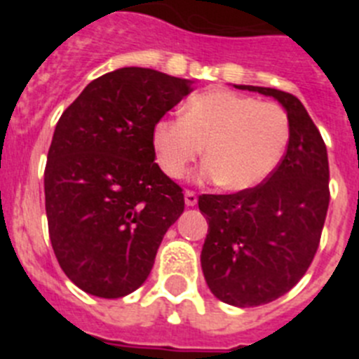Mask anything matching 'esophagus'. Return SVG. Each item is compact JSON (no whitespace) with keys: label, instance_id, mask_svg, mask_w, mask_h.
<instances>
[{"label":"esophagus","instance_id":"1","mask_svg":"<svg viewBox=\"0 0 359 359\" xmlns=\"http://www.w3.org/2000/svg\"><path fill=\"white\" fill-rule=\"evenodd\" d=\"M196 203H198V196H196V192H192V190H187V192H185V205H187V207H194Z\"/></svg>","mask_w":359,"mask_h":359}]
</instances>
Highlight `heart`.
I'll use <instances>...</instances> for the list:
<instances>
[{
  "instance_id": "heart-1",
  "label": "heart",
  "mask_w": 359,
  "mask_h": 359,
  "mask_svg": "<svg viewBox=\"0 0 359 359\" xmlns=\"http://www.w3.org/2000/svg\"><path fill=\"white\" fill-rule=\"evenodd\" d=\"M151 140L160 169L172 180L205 152L196 180L243 192L277 169L290 142V120L278 104L215 88L190 98L182 118L156 122Z\"/></svg>"
}]
</instances>
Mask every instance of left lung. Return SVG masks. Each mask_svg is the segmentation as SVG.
Instances as JSON below:
<instances>
[{"label":"left lung","mask_w":359,"mask_h":359,"mask_svg":"<svg viewBox=\"0 0 359 359\" xmlns=\"http://www.w3.org/2000/svg\"><path fill=\"white\" fill-rule=\"evenodd\" d=\"M233 88L275 98L290 120L287 151L264 183L198 201L208 223L201 250L208 287L221 302L255 307L286 294L309 268L327 215L329 161L297 97L261 86Z\"/></svg>","instance_id":"1"}]
</instances>
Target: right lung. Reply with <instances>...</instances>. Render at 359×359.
<instances>
[{
	"instance_id": "add662e5",
	"label": "right lung",
	"mask_w": 359,
	"mask_h": 359,
	"mask_svg": "<svg viewBox=\"0 0 359 359\" xmlns=\"http://www.w3.org/2000/svg\"><path fill=\"white\" fill-rule=\"evenodd\" d=\"M192 84L120 68L91 81L57 122L44 169L50 241L66 277L86 293L120 298L138 290L182 215V189L154 163L151 135Z\"/></svg>"
}]
</instances>
